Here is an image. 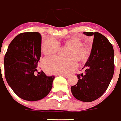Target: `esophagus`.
<instances>
[{"label":"esophagus","instance_id":"1","mask_svg":"<svg viewBox=\"0 0 121 121\" xmlns=\"http://www.w3.org/2000/svg\"><path fill=\"white\" fill-rule=\"evenodd\" d=\"M61 75H62V76H64V77H65V78H66L69 77V75H68V74H64V73H62Z\"/></svg>","mask_w":121,"mask_h":121}]
</instances>
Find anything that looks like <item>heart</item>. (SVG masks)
Wrapping results in <instances>:
<instances>
[{
	"mask_svg": "<svg viewBox=\"0 0 121 121\" xmlns=\"http://www.w3.org/2000/svg\"><path fill=\"white\" fill-rule=\"evenodd\" d=\"M67 47L65 55L66 57L53 56L45 59L43 62V68L49 73H67L77 66V60L83 62L88 59L89 49L84 45L78 38H70L63 42H58L53 38H48L42 44V52L46 56L53 55L60 49V45Z\"/></svg>",
	"mask_w": 121,
	"mask_h": 121,
	"instance_id": "heart-1",
	"label": "heart"
}]
</instances>
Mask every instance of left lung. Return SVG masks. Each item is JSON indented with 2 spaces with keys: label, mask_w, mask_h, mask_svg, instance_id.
<instances>
[{
  "label": "left lung",
  "mask_w": 121,
  "mask_h": 121,
  "mask_svg": "<svg viewBox=\"0 0 121 121\" xmlns=\"http://www.w3.org/2000/svg\"><path fill=\"white\" fill-rule=\"evenodd\" d=\"M94 37L89 60L83 68V73L77 74L76 85L71 91L76 99L90 102L100 98L105 92L114 73V51L113 46L104 35L97 32H84Z\"/></svg>",
  "instance_id": "obj_1"
}]
</instances>
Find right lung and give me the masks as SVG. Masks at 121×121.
<instances>
[{
	"mask_svg": "<svg viewBox=\"0 0 121 121\" xmlns=\"http://www.w3.org/2000/svg\"><path fill=\"white\" fill-rule=\"evenodd\" d=\"M39 32H23L11 42L4 56V73L13 91L28 101L41 100L48 95L55 76L38 72L41 56Z\"/></svg>",
	"mask_w": 121,
	"mask_h": 121,
	"instance_id": "1",
	"label": "right lung"
}]
</instances>
